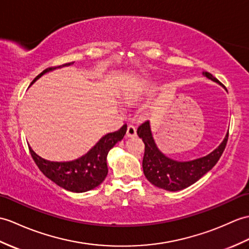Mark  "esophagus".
<instances>
[{"instance_id": "esophagus-1", "label": "esophagus", "mask_w": 249, "mask_h": 249, "mask_svg": "<svg viewBox=\"0 0 249 249\" xmlns=\"http://www.w3.org/2000/svg\"><path fill=\"white\" fill-rule=\"evenodd\" d=\"M137 135V129L136 127L134 125H128V127H127V131H126V136L127 137H136Z\"/></svg>"}]
</instances>
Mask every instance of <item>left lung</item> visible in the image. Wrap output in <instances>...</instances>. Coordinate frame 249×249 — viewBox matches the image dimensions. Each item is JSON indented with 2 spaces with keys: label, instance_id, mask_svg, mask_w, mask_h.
<instances>
[{
  "label": "left lung",
  "instance_id": "8db88e82",
  "mask_svg": "<svg viewBox=\"0 0 249 249\" xmlns=\"http://www.w3.org/2000/svg\"><path fill=\"white\" fill-rule=\"evenodd\" d=\"M203 74L213 82L221 84L209 72H204ZM137 134L139 138H142V141L145 144L142 166L147 180L160 189L175 192L190 187L216 164L226 147L229 131L221 145L211 154L187 162H178L167 158L159 151L153 139L148 121L138 127Z\"/></svg>",
  "mask_w": 249,
  "mask_h": 249
}]
</instances>
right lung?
Returning <instances> with one entry per match:
<instances>
[{"instance_id": "add662e5", "label": "right lung", "mask_w": 249, "mask_h": 249, "mask_svg": "<svg viewBox=\"0 0 249 249\" xmlns=\"http://www.w3.org/2000/svg\"><path fill=\"white\" fill-rule=\"evenodd\" d=\"M66 63L65 66H70ZM59 67H51L45 69L35 78L32 84L41 77L46 72L54 70ZM127 125L124 124L114 132L104 136L90 151L76 160L68 162H54L40 157L33 149L30 148L32 157L39 170L55 182L57 186L75 193H83L96 188L104 181L108 174L107 155L109 151L123 139L126 134Z\"/></svg>"}]
</instances>
